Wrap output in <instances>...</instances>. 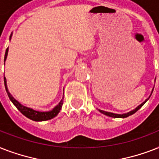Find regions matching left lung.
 Returning <instances> with one entry per match:
<instances>
[{
    "label": "left lung",
    "instance_id": "1",
    "mask_svg": "<svg viewBox=\"0 0 159 159\" xmlns=\"http://www.w3.org/2000/svg\"><path fill=\"white\" fill-rule=\"evenodd\" d=\"M148 100V98L147 100H146L145 102H143V103L141 105H139V106H138V107H136L134 110H133V111H129V113H126V114H122V115H118V114H114V113H111V112H106V111H101V110H99L100 112H102V113H103L104 115H106V116H110V117H113V118H125V117H128V116H131V115H133V114H134L137 111H139V109L142 107V106L144 105V103H145Z\"/></svg>",
    "mask_w": 159,
    "mask_h": 159
}]
</instances>
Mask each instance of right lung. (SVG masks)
<instances>
[{"instance_id": "obj_1", "label": "right lung", "mask_w": 159, "mask_h": 159, "mask_svg": "<svg viewBox=\"0 0 159 159\" xmlns=\"http://www.w3.org/2000/svg\"><path fill=\"white\" fill-rule=\"evenodd\" d=\"M11 38V37H10ZM7 53H8V48H6V53H5V61L6 59V57H7ZM4 82H5V87H6V91L7 92V95H8L9 98L11 100L12 103H13L16 107L18 109L19 111H20L21 113L23 114L24 116H26L27 118L30 119L34 121H44V120H51V119L54 118L55 116H57L58 112L60 111L61 108H62V98L61 100V102L58 103L57 106H55L54 108L50 111H47V112H41V111H36L33 109L28 108V107H25V106H22L21 104H20L17 101H16L15 98H14L11 95V93L8 92V89H7V86H6V77H4Z\"/></svg>"}]
</instances>
